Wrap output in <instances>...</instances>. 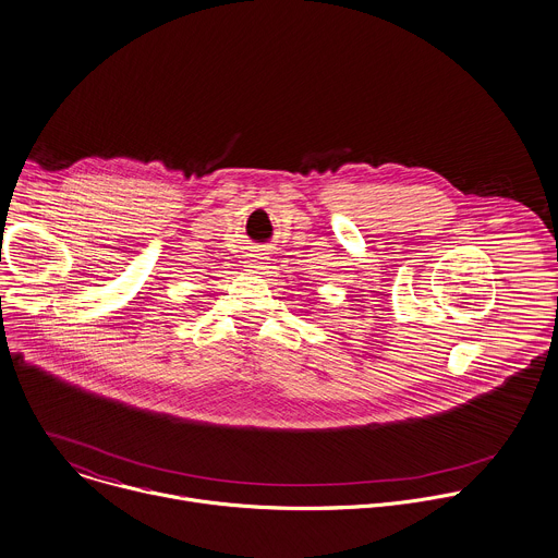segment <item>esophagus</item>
I'll use <instances>...</instances> for the list:
<instances>
[{
	"instance_id": "34e87169",
	"label": "esophagus",
	"mask_w": 558,
	"mask_h": 558,
	"mask_svg": "<svg viewBox=\"0 0 558 558\" xmlns=\"http://www.w3.org/2000/svg\"><path fill=\"white\" fill-rule=\"evenodd\" d=\"M252 269H263V256L260 254L252 256Z\"/></svg>"
}]
</instances>
